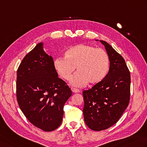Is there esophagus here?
I'll return each instance as SVG.
<instances>
[{
    "label": "esophagus",
    "instance_id": "34e87169",
    "mask_svg": "<svg viewBox=\"0 0 147 147\" xmlns=\"http://www.w3.org/2000/svg\"><path fill=\"white\" fill-rule=\"evenodd\" d=\"M71 90L74 93H79L80 92L79 89H77V88H71Z\"/></svg>",
    "mask_w": 147,
    "mask_h": 147
}]
</instances>
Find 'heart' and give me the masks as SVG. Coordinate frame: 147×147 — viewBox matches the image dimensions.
<instances>
[{"instance_id": "1", "label": "heart", "mask_w": 147, "mask_h": 147, "mask_svg": "<svg viewBox=\"0 0 147 147\" xmlns=\"http://www.w3.org/2000/svg\"><path fill=\"white\" fill-rule=\"evenodd\" d=\"M53 67L58 75L69 80L75 70L78 72L72 78L70 83L76 87H84L101 82L107 76L110 69V58L101 48L91 45L78 44L65 51L64 59L58 57L54 60Z\"/></svg>"}]
</instances>
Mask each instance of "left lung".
I'll use <instances>...</instances> for the list:
<instances>
[{"instance_id":"obj_1","label":"left lung","mask_w":147,"mask_h":147,"mask_svg":"<svg viewBox=\"0 0 147 147\" xmlns=\"http://www.w3.org/2000/svg\"><path fill=\"white\" fill-rule=\"evenodd\" d=\"M99 41L105 46L110 58V69L104 80L83 92L85 122L96 131L116 123L130 99L131 76L124 59L108 42Z\"/></svg>"}]
</instances>
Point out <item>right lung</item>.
Here are the masks:
<instances>
[{"mask_svg": "<svg viewBox=\"0 0 147 147\" xmlns=\"http://www.w3.org/2000/svg\"><path fill=\"white\" fill-rule=\"evenodd\" d=\"M39 42L22 60L17 71L16 97L23 113L36 127L55 130L64 115V106L72 95L58 77L53 59Z\"/></svg>", "mask_w": 147, "mask_h": 147, "instance_id": "right-lung-1", "label": "right lung"}]
</instances>
